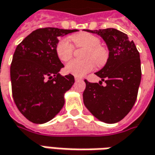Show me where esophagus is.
<instances>
[{"instance_id":"1","label":"esophagus","mask_w":155,"mask_h":155,"mask_svg":"<svg viewBox=\"0 0 155 155\" xmlns=\"http://www.w3.org/2000/svg\"><path fill=\"white\" fill-rule=\"evenodd\" d=\"M74 80L75 81H81V80H82V78L79 77V76H74Z\"/></svg>"}]
</instances>
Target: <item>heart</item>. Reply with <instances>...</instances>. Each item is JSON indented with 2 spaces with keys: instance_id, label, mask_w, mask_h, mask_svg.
Wrapping results in <instances>:
<instances>
[{
  "instance_id": "1",
  "label": "heart",
  "mask_w": 155,
  "mask_h": 155,
  "mask_svg": "<svg viewBox=\"0 0 155 155\" xmlns=\"http://www.w3.org/2000/svg\"><path fill=\"white\" fill-rule=\"evenodd\" d=\"M70 40L77 48H86L83 57L85 60H72L67 63L65 70L68 74L75 76H83L91 72L96 66L104 67L108 61L110 56L109 50L101 45V39L97 35L90 32H79L72 35ZM56 53L59 60L68 61L73 56L74 46L67 38H61L56 46Z\"/></svg>"
}]
</instances>
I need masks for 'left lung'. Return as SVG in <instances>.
I'll use <instances>...</instances> for the list:
<instances>
[{
  "mask_svg": "<svg viewBox=\"0 0 155 155\" xmlns=\"http://www.w3.org/2000/svg\"><path fill=\"white\" fill-rule=\"evenodd\" d=\"M88 31L103 38L110 56L105 66L96 73L106 86L85 80L84 104L99 120L115 124L130 111L136 102L141 78L140 54L134 42L120 31L107 28Z\"/></svg>",
  "mask_w": 155,
  "mask_h": 155,
  "instance_id": "obj_1",
  "label": "left lung"
}]
</instances>
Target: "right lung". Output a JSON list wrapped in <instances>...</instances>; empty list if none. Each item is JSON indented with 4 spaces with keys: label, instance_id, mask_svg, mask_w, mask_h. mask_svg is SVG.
Segmentation results:
<instances>
[{
    "label": "right lung",
    "instance_id": "obj_1",
    "mask_svg": "<svg viewBox=\"0 0 155 155\" xmlns=\"http://www.w3.org/2000/svg\"><path fill=\"white\" fill-rule=\"evenodd\" d=\"M78 30L54 27L33 31L18 45L10 67L12 94L21 114L34 124L51 120L64 104V94L74 82L61 76L63 64L56 53L58 38Z\"/></svg>",
    "mask_w": 155,
    "mask_h": 155
}]
</instances>
